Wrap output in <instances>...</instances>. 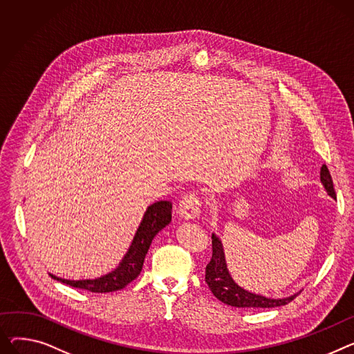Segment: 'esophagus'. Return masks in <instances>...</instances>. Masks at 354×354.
I'll return each mask as SVG.
<instances>
[{
  "label": "esophagus",
  "instance_id": "obj_1",
  "mask_svg": "<svg viewBox=\"0 0 354 354\" xmlns=\"http://www.w3.org/2000/svg\"><path fill=\"white\" fill-rule=\"evenodd\" d=\"M201 206H202L201 198L195 194H189L179 202L178 214L183 219H196L201 215Z\"/></svg>",
  "mask_w": 354,
  "mask_h": 354
}]
</instances>
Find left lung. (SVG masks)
<instances>
[{"label": "left lung", "mask_w": 354, "mask_h": 354, "mask_svg": "<svg viewBox=\"0 0 354 354\" xmlns=\"http://www.w3.org/2000/svg\"><path fill=\"white\" fill-rule=\"evenodd\" d=\"M320 182L324 186L327 195L336 199L333 180L326 165H323L320 168ZM212 250L214 252H212V259L206 266L205 280L210 292L214 293L215 297L219 299L222 303L227 306H233V308L268 309V308H277V306H285L297 296L296 293L289 297L272 299V297L256 295L253 292L243 289L233 280L232 274L229 273L222 241L216 236L215 233L212 234Z\"/></svg>", "instance_id": "1"}]
</instances>
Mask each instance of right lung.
Masks as SVG:
<instances>
[{
    "label": "right lung",
    "mask_w": 354,
    "mask_h": 354,
    "mask_svg": "<svg viewBox=\"0 0 354 354\" xmlns=\"http://www.w3.org/2000/svg\"><path fill=\"white\" fill-rule=\"evenodd\" d=\"M172 203L169 201H159L148 206L145 215L140 221V225L135 233L133 241L116 269L111 273L97 279H82V280H68L53 276L55 280L62 281L73 288L85 289L93 293H108L121 290L132 280H135L140 270H142L145 256L149 250L152 239L156 234L169 225L172 219Z\"/></svg>",
    "instance_id": "right-lung-1"
}]
</instances>
